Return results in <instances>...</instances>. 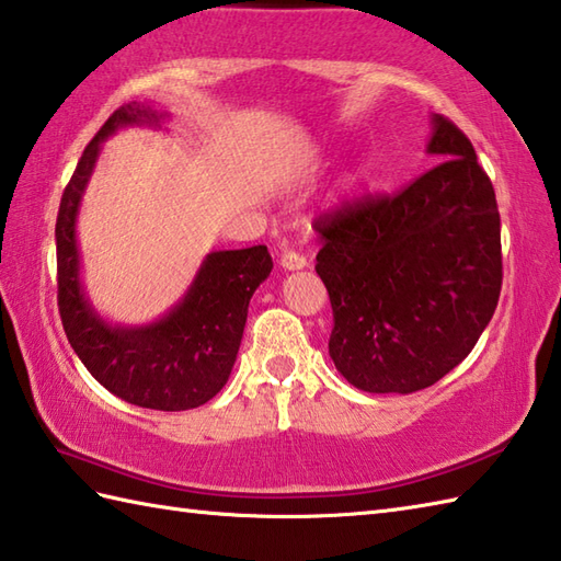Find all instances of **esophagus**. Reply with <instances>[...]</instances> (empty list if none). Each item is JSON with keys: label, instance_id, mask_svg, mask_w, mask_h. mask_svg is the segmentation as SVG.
<instances>
[{"label": "esophagus", "instance_id": "obj_1", "mask_svg": "<svg viewBox=\"0 0 561 561\" xmlns=\"http://www.w3.org/2000/svg\"><path fill=\"white\" fill-rule=\"evenodd\" d=\"M279 265L284 270H304L308 262H306V257L301 253H296V250H287V253H282Z\"/></svg>", "mask_w": 561, "mask_h": 561}]
</instances>
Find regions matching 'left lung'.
Wrapping results in <instances>:
<instances>
[{
  "instance_id": "1",
  "label": "left lung",
  "mask_w": 561,
  "mask_h": 561,
  "mask_svg": "<svg viewBox=\"0 0 561 561\" xmlns=\"http://www.w3.org/2000/svg\"><path fill=\"white\" fill-rule=\"evenodd\" d=\"M432 125L434 169L398 195L344 202L313 224L335 320L330 356L366 392L434 386L472 352L502 291L490 175L448 117Z\"/></svg>"
}]
</instances>
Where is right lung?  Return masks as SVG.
<instances>
[{"instance_id": "1", "label": "right lung", "mask_w": 561, "mask_h": 561, "mask_svg": "<svg viewBox=\"0 0 561 561\" xmlns=\"http://www.w3.org/2000/svg\"><path fill=\"white\" fill-rule=\"evenodd\" d=\"M163 117L149 103H125L83 149L55 224L57 306L71 350L105 390L139 408L181 412L205 404L229 380L250 296L270 277L272 257L267 245L214 250L202 262L183 301L151 325H111L93 311L79 279L81 195L103 139L129 125L159 127Z\"/></svg>"}]
</instances>
